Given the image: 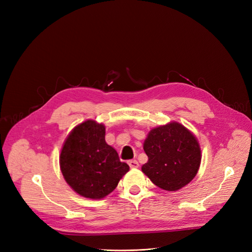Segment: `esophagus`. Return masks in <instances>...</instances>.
Instances as JSON below:
<instances>
[{
    "instance_id": "esophagus-1",
    "label": "esophagus",
    "mask_w": 252,
    "mask_h": 252,
    "mask_svg": "<svg viewBox=\"0 0 252 252\" xmlns=\"http://www.w3.org/2000/svg\"><path fill=\"white\" fill-rule=\"evenodd\" d=\"M127 163H129L130 168H132V169L138 168V162L136 161V160H129V161H127Z\"/></svg>"
}]
</instances>
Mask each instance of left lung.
I'll use <instances>...</instances> for the list:
<instances>
[{"instance_id": "obj_1", "label": "left lung", "mask_w": 252, "mask_h": 252, "mask_svg": "<svg viewBox=\"0 0 252 252\" xmlns=\"http://www.w3.org/2000/svg\"><path fill=\"white\" fill-rule=\"evenodd\" d=\"M148 161L142 171L153 183L174 191L195 178L200 165V147L196 137L178 122L155 127L144 142Z\"/></svg>"}]
</instances>
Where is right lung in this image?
Listing matches in <instances>:
<instances>
[{
	"label": "right lung",
	"instance_id": "right-lung-1",
	"mask_svg": "<svg viewBox=\"0 0 252 252\" xmlns=\"http://www.w3.org/2000/svg\"><path fill=\"white\" fill-rule=\"evenodd\" d=\"M61 170L71 189L85 198L100 199L114 190L129 165L105 142V126L88 120L74 127L63 144Z\"/></svg>",
	"mask_w": 252,
	"mask_h": 252
}]
</instances>
